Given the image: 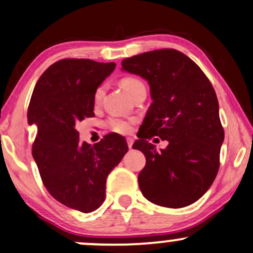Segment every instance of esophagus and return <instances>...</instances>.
<instances>
[{
	"label": "esophagus",
	"instance_id": "34e87169",
	"mask_svg": "<svg viewBox=\"0 0 253 253\" xmlns=\"http://www.w3.org/2000/svg\"><path fill=\"white\" fill-rule=\"evenodd\" d=\"M127 144H128L129 149H132V145H133V139H132V138H127Z\"/></svg>",
	"mask_w": 253,
	"mask_h": 253
}]
</instances>
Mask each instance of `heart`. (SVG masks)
Returning a JSON list of instances; mask_svg holds the SVG:
<instances>
[{"label": "heart", "instance_id": "1", "mask_svg": "<svg viewBox=\"0 0 253 253\" xmlns=\"http://www.w3.org/2000/svg\"><path fill=\"white\" fill-rule=\"evenodd\" d=\"M144 86L142 81L134 78H125L121 80V87L125 89L129 95H132L137 91L139 87ZM103 95H104V86H99L94 91L93 94V99L95 103H99L102 100ZM132 124L133 121L131 120H125L121 118H110L108 120V126L111 131L116 132L120 134H127L132 131Z\"/></svg>", "mask_w": 253, "mask_h": 253}]
</instances>
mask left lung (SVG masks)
<instances>
[{"label": "left lung", "mask_w": 253, "mask_h": 253, "mask_svg": "<svg viewBox=\"0 0 253 253\" xmlns=\"http://www.w3.org/2000/svg\"><path fill=\"white\" fill-rule=\"evenodd\" d=\"M121 65L122 71L148 81L153 99L132 147L147 159L138 174L140 191L150 203L169 209L195 203L216 178L224 140L211 82L175 49L142 53ZM154 135L167 140L168 148L156 151L147 142Z\"/></svg>", "instance_id": "8db88e82"}]
</instances>
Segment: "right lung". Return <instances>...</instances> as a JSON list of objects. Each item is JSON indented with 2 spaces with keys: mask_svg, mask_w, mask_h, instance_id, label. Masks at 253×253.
Listing matches in <instances>:
<instances>
[{
  "mask_svg": "<svg viewBox=\"0 0 253 253\" xmlns=\"http://www.w3.org/2000/svg\"><path fill=\"white\" fill-rule=\"evenodd\" d=\"M115 63L63 59L50 65L34 88L29 125L37 134L33 156L50 195L70 209L88 213L105 199L108 174L128 151L118 133L94 145L80 142L76 124L94 116L93 94Z\"/></svg>",
  "mask_w": 253,
  "mask_h": 253,
  "instance_id": "1",
  "label": "right lung"
}]
</instances>
